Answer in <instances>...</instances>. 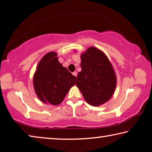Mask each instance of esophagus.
<instances>
[{
	"instance_id": "1",
	"label": "esophagus",
	"mask_w": 152,
	"mask_h": 152,
	"mask_svg": "<svg viewBox=\"0 0 152 152\" xmlns=\"http://www.w3.org/2000/svg\"><path fill=\"white\" fill-rule=\"evenodd\" d=\"M73 75L75 77H77V73L76 71H75V72H73Z\"/></svg>"
}]
</instances>
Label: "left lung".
Wrapping results in <instances>:
<instances>
[{
	"label": "left lung",
	"mask_w": 152,
	"mask_h": 152,
	"mask_svg": "<svg viewBox=\"0 0 152 152\" xmlns=\"http://www.w3.org/2000/svg\"><path fill=\"white\" fill-rule=\"evenodd\" d=\"M81 71L76 86L89 104L98 106L113 96L116 86L115 72L108 57L95 47H90L81 56Z\"/></svg>",
	"instance_id": "1"
}]
</instances>
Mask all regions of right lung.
<instances>
[{"mask_svg":"<svg viewBox=\"0 0 152 152\" xmlns=\"http://www.w3.org/2000/svg\"><path fill=\"white\" fill-rule=\"evenodd\" d=\"M57 54L47 53L38 63L34 76V87L38 98L44 103L61 104L76 77L59 63Z\"/></svg>","mask_w":152,"mask_h":152,"instance_id":"obj_1","label":"right lung"}]
</instances>
